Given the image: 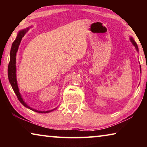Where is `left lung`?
<instances>
[{
    "label": "left lung",
    "mask_w": 147,
    "mask_h": 147,
    "mask_svg": "<svg viewBox=\"0 0 147 147\" xmlns=\"http://www.w3.org/2000/svg\"><path fill=\"white\" fill-rule=\"evenodd\" d=\"M130 41H131V43L133 44V45L135 47V48H136V49L137 50V51L138 52H139V49H138V45H137V44H136V43L135 42V41L134 40V38H132V37H130ZM140 71H141V66H140Z\"/></svg>",
    "instance_id": "left-lung-1"
}]
</instances>
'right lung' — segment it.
Segmentation results:
<instances>
[{
    "instance_id": "1",
    "label": "right lung",
    "mask_w": 147,
    "mask_h": 147,
    "mask_svg": "<svg viewBox=\"0 0 147 147\" xmlns=\"http://www.w3.org/2000/svg\"><path fill=\"white\" fill-rule=\"evenodd\" d=\"M30 28H32V26L28 27V28H26L25 29L20 30L18 32V34H17L16 39H15L13 43H12L11 50H10V54H9V56H10V60H9V63L8 65V79H9V83H10L11 86L12 87V89H13V91L15 92V93H16V94L17 95V98H18L19 100L20 101V102L23 104L24 107H26V108L38 113H49L54 111L56 108L51 109V110H48V111H39V110H37V109L32 108L31 107H30L28 104L24 102L23 97H22L21 94L19 92L18 84H17V75H16V55H17V51H18L19 45L21 43V39L24 36V35H25L26 32L28 31Z\"/></svg>"
}]
</instances>
